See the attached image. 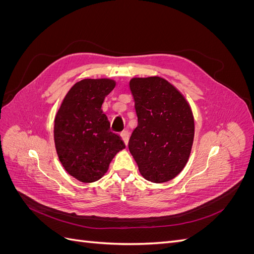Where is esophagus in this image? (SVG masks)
Listing matches in <instances>:
<instances>
[{
  "mask_svg": "<svg viewBox=\"0 0 254 254\" xmlns=\"http://www.w3.org/2000/svg\"><path fill=\"white\" fill-rule=\"evenodd\" d=\"M129 135H130V133H129L128 130H124V131L121 132L122 139H123V141H124V143H125L126 145L128 144V141H129Z\"/></svg>",
  "mask_w": 254,
  "mask_h": 254,
  "instance_id": "obj_1",
  "label": "esophagus"
}]
</instances>
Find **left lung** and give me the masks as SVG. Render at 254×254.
Masks as SVG:
<instances>
[{
    "mask_svg": "<svg viewBox=\"0 0 254 254\" xmlns=\"http://www.w3.org/2000/svg\"><path fill=\"white\" fill-rule=\"evenodd\" d=\"M137 126L128 143L146 180L163 183L187 165L194 141L193 112L172 83L159 76L132 78Z\"/></svg>",
    "mask_w": 254,
    "mask_h": 254,
    "instance_id": "1",
    "label": "left lung"
}]
</instances>
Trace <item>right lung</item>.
<instances>
[{
    "label": "right lung",
    "mask_w": 254,
    "mask_h": 254,
    "mask_svg": "<svg viewBox=\"0 0 254 254\" xmlns=\"http://www.w3.org/2000/svg\"><path fill=\"white\" fill-rule=\"evenodd\" d=\"M115 87L109 78L82 79L67 92L56 114L54 140L59 161L74 178L91 183L101 179L117 153L126 146L110 130L102 110Z\"/></svg>",
    "instance_id": "obj_1"
}]
</instances>
